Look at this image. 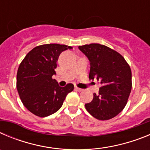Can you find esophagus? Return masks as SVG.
<instances>
[{"mask_svg": "<svg viewBox=\"0 0 150 150\" xmlns=\"http://www.w3.org/2000/svg\"><path fill=\"white\" fill-rule=\"evenodd\" d=\"M75 89H76V91H83V89H82V88H78L77 86H75Z\"/></svg>", "mask_w": 150, "mask_h": 150, "instance_id": "34e87169", "label": "esophagus"}]
</instances>
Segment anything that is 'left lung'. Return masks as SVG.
<instances>
[{
    "label": "left lung",
    "mask_w": 150,
    "mask_h": 150,
    "mask_svg": "<svg viewBox=\"0 0 150 150\" xmlns=\"http://www.w3.org/2000/svg\"><path fill=\"white\" fill-rule=\"evenodd\" d=\"M90 62L88 78L100 81L98 95L85 104L91 116L99 120H108L125 108L132 91V71L122 55L99 43L79 46Z\"/></svg>",
    "instance_id": "8db88e82"
}]
</instances>
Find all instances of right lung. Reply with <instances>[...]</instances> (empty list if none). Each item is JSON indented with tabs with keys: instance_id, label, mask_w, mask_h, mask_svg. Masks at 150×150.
<instances>
[{
	"instance_id": "obj_1",
	"label": "right lung",
	"mask_w": 150,
	"mask_h": 150,
	"mask_svg": "<svg viewBox=\"0 0 150 150\" xmlns=\"http://www.w3.org/2000/svg\"><path fill=\"white\" fill-rule=\"evenodd\" d=\"M72 49L67 45L50 43L38 46L30 50L18 68L16 88L22 104L40 117L53 114L62 107L74 85L61 87L52 79L57 61L64 50Z\"/></svg>"
}]
</instances>
